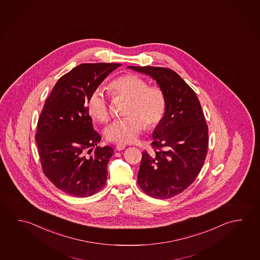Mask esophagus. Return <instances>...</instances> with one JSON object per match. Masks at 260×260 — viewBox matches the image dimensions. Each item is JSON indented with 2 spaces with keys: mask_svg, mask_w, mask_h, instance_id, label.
<instances>
[{
  "mask_svg": "<svg viewBox=\"0 0 260 260\" xmlns=\"http://www.w3.org/2000/svg\"><path fill=\"white\" fill-rule=\"evenodd\" d=\"M116 150H118V151H121V150H123L125 147H126V145H123V144H121V143H118V144H116Z\"/></svg>",
  "mask_w": 260,
  "mask_h": 260,
  "instance_id": "esophagus-1",
  "label": "esophagus"
}]
</instances>
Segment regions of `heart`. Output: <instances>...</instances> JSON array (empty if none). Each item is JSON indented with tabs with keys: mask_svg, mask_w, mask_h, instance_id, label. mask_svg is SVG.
<instances>
[{
	"mask_svg": "<svg viewBox=\"0 0 260 260\" xmlns=\"http://www.w3.org/2000/svg\"><path fill=\"white\" fill-rule=\"evenodd\" d=\"M108 92L113 98H125L124 118L115 120L106 128L108 141L127 144L136 141L145 126L154 129L162 122L168 107L167 94L160 85H149L146 80L136 75H124L109 83ZM89 115L101 123L110 118L106 97L95 90L86 103Z\"/></svg>",
	"mask_w": 260,
	"mask_h": 260,
	"instance_id": "b5f03b06",
	"label": "heart"
}]
</instances>
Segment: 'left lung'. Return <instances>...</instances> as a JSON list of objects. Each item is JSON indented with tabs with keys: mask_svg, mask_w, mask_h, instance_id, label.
I'll return each instance as SVG.
<instances>
[{
	"mask_svg": "<svg viewBox=\"0 0 260 260\" xmlns=\"http://www.w3.org/2000/svg\"><path fill=\"white\" fill-rule=\"evenodd\" d=\"M153 77L167 94L168 107L153 133V151L142 154L137 183L145 194L167 199L198 177L207 157L208 127L194 90L166 67L128 66Z\"/></svg>",
	"mask_w": 260,
	"mask_h": 260,
	"instance_id": "left-lung-1",
	"label": "left lung"
}]
</instances>
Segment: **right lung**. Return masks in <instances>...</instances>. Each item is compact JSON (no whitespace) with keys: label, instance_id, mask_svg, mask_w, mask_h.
<instances>
[{"label":"right lung","instance_id":"obj_1","mask_svg":"<svg viewBox=\"0 0 260 260\" xmlns=\"http://www.w3.org/2000/svg\"><path fill=\"white\" fill-rule=\"evenodd\" d=\"M121 63H82L62 75L40 114L36 140L42 169L58 189L78 198L105 186L114 149L92 148L101 140L93 130L86 103L111 72ZM91 152L93 153H92Z\"/></svg>","mask_w":260,"mask_h":260}]
</instances>
